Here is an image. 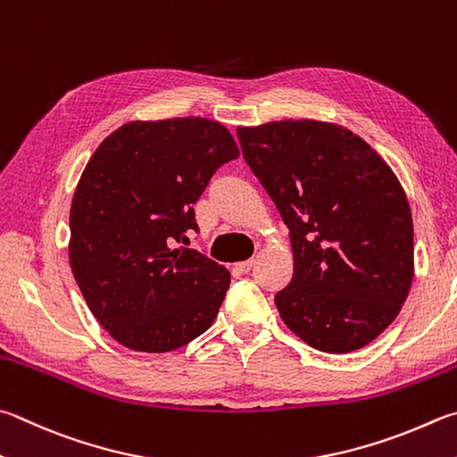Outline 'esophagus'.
I'll return each instance as SVG.
<instances>
[{"mask_svg": "<svg viewBox=\"0 0 457 457\" xmlns=\"http://www.w3.org/2000/svg\"><path fill=\"white\" fill-rule=\"evenodd\" d=\"M236 268L242 271V273H247L252 268H253V260H245V262H239L236 263Z\"/></svg>", "mask_w": 457, "mask_h": 457, "instance_id": "34e87169", "label": "esophagus"}]
</instances>
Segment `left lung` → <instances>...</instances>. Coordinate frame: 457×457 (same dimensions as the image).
I'll list each match as a JSON object with an SVG mask.
<instances>
[{
    "label": "left lung",
    "mask_w": 457,
    "mask_h": 457,
    "mask_svg": "<svg viewBox=\"0 0 457 457\" xmlns=\"http://www.w3.org/2000/svg\"><path fill=\"white\" fill-rule=\"evenodd\" d=\"M253 176L289 228L294 276L276 294L286 326L320 352L373 342L413 279V221L400 179L344 126L315 120L237 128Z\"/></svg>",
    "instance_id": "obj_1"
}]
</instances>
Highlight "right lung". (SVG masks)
<instances>
[{
  "label": "right lung",
  "instance_id": "right-lung-1",
  "mask_svg": "<svg viewBox=\"0 0 457 457\" xmlns=\"http://www.w3.org/2000/svg\"><path fill=\"white\" fill-rule=\"evenodd\" d=\"M239 149L205 118L129 121L91 155L70 212V265L96 320L136 352L178 350L212 326L229 271L187 247L194 204Z\"/></svg>",
  "mask_w": 457,
  "mask_h": 457
}]
</instances>
